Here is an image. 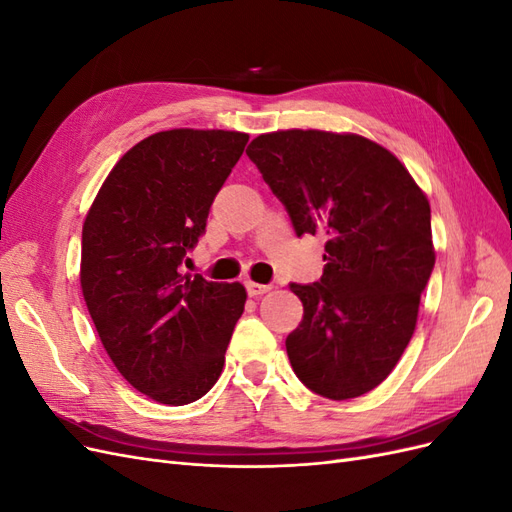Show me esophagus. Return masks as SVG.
I'll return each instance as SVG.
<instances>
[{
	"mask_svg": "<svg viewBox=\"0 0 512 512\" xmlns=\"http://www.w3.org/2000/svg\"><path fill=\"white\" fill-rule=\"evenodd\" d=\"M245 288H247V294H250V297H260V294H265V292L271 290L269 284H258V282H247Z\"/></svg>",
	"mask_w": 512,
	"mask_h": 512,
	"instance_id": "esophagus-1",
	"label": "esophagus"
}]
</instances>
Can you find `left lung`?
I'll return each instance as SVG.
<instances>
[{
  "instance_id": "8db88e82",
  "label": "left lung",
  "mask_w": 512,
  "mask_h": 512,
  "mask_svg": "<svg viewBox=\"0 0 512 512\" xmlns=\"http://www.w3.org/2000/svg\"><path fill=\"white\" fill-rule=\"evenodd\" d=\"M294 232L327 237L322 277L290 284L303 320L286 337L297 378L327 399L369 393L416 327L436 262L431 209L408 168L359 134L280 130L247 147Z\"/></svg>"
}]
</instances>
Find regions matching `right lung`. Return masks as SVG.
Wrapping results in <instances>:
<instances>
[{
  "instance_id": "obj_1",
  "label": "right lung",
  "mask_w": 512,
  "mask_h": 512,
  "mask_svg": "<svg viewBox=\"0 0 512 512\" xmlns=\"http://www.w3.org/2000/svg\"><path fill=\"white\" fill-rule=\"evenodd\" d=\"M250 141L177 128L123 156L83 224L81 288L100 342L136 391L185 406L218 382L247 292L181 271Z\"/></svg>"
}]
</instances>
